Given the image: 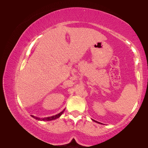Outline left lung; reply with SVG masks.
<instances>
[{
    "instance_id": "1",
    "label": "left lung",
    "mask_w": 148,
    "mask_h": 148,
    "mask_svg": "<svg viewBox=\"0 0 148 148\" xmlns=\"http://www.w3.org/2000/svg\"><path fill=\"white\" fill-rule=\"evenodd\" d=\"M93 121H95V122H96V123H98V122H97V121H95V120H92Z\"/></svg>"
}]
</instances>
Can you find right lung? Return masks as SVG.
Listing matches in <instances>:
<instances>
[{"label": "right lung", "mask_w": 148, "mask_h": 148, "mask_svg": "<svg viewBox=\"0 0 148 148\" xmlns=\"http://www.w3.org/2000/svg\"><path fill=\"white\" fill-rule=\"evenodd\" d=\"M63 112H64V111H62V112H61V113H58V115H53V116H51V117H48V118H37V117L33 116V115H32V117H33V118H34L35 119H36V120H44V121H49V120H55V119L59 118V117H60V115L62 114V113H63Z\"/></svg>", "instance_id": "obj_1"}]
</instances>
